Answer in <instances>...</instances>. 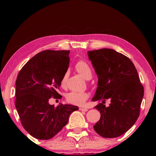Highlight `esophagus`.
<instances>
[{"label": "esophagus", "instance_id": "obj_1", "mask_svg": "<svg viewBox=\"0 0 156 156\" xmlns=\"http://www.w3.org/2000/svg\"><path fill=\"white\" fill-rule=\"evenodd\" d=\"M79 110L82 111V112H87L88 109H86V108H83V107H80L79 108Z\"/></svg>", "mask_w": 156, "mask_h": 156}]
</instances>
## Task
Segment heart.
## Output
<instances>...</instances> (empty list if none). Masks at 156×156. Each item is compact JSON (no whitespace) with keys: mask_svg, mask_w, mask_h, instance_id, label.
Here are the masks:
<instances>
[{"mask_svg":"<svg viewBox=\"0 0 156 156\" xmlns=\"http://www.w3.org/2000/svg\"><path fill=\"white\" fill-rule=\"evenodd\" d=\"M76 69L80 73L84 78L88 80L91 78L92 72L90 66L85 60H80L76 65ZM68 78V73L66 72L63 75L60 81V84L62 87H65L67 84ZM89 98V94L87 92H78V91H71L66 96V100L68 102L76 105H83L86 102Z\"/></svg>","mask_w":156,"mask_h":156,"instance_id":"1","label":"heart"}]
</instances>
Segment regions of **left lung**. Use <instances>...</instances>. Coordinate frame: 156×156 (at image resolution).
I'll use <instances>...</instances> for the list:
<instances>
[{"instance_id": "1", "label": "left lung", "mask_w": 156, "mask_h": 156, "mask_svg": "<svg viewBox=\"0 0 156 156\" xmlns=\"http://www.w3.org/2000/svg\"><path fill=\"white\" fill-rule=\"evenodd\" d=\"M98 76V87L92 100L102 101L95 108L100 119L94 126L100 136L113 138L127 131L140 115L144 87L131 60L112 49L88 51ZM111 100L110 106L103 104Z\"/></svg>"}]
</instances>
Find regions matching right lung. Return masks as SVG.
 I'll list each match as a JSON object with an SVG mask.
<instances>
[{
    "label": "right lung",
    "mask_w": 156,
    "mask_h": 156,
    "mask_svg": "<svg viewBox=\"0 0 156 156\" xmlns=\"http://www.w3.org/2000/svg\"><path fill=\"white\" fill-rule=\"evenodd\" d=\"M69 50H44L31 58L21 69L16 81L15 106L21 124L39 140L54 137L67 125L78 107L49 104L51 97L61 98L57 90L69 64Z\"/></svg>",
    "instance_id": "add662e5"
}]
</instances>
